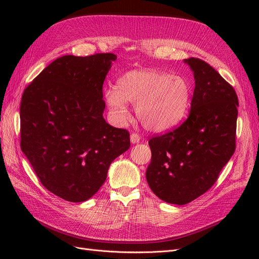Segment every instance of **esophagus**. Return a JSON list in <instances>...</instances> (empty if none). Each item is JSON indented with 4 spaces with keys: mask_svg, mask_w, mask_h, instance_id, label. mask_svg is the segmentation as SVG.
<instances>
[{
    "mask_svg": "<svg viewBox=\"0 0 259 259\" xmlns=\"http://www.w3.org/2000/svg\"><path fill=\"white\" fill-rule=\"evenodd\" d=\"M139 140H140V136L137 134V133H132V134H131L132 144H137Z\"/></svg>",
    "mask_w": 259,
    "mask_h": 259,
    "instance_id": "esophagus-1",
    "label": "esophagus"
}]
</instances>
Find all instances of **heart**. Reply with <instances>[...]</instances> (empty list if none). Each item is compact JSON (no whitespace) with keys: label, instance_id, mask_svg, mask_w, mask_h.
Segmentation results:
<instances>
[{"label":"heart","instance_id":"obj_1","mask_svg":"<svg viewBox=\"0 0 259 259\" xmlns=\"http://www.w3.org/2000/svg\"><path fill=\"white\" fill-rule=\"evenodd\" d=\"M190 96V85L185 77L156 70H133L117 80L116 89L105 92L107 104L117 119H126V103H131L135 105L138 121L151 132L178 124L187 112Z\"/></svg>","mask_w":259,"mask_h":259}]
</instances>
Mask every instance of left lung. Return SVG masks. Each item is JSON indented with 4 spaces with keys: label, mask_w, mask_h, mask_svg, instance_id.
<instances>
[{
    "label": "left lung",
    "mask_w": 259,
    "mask_h": 259,
    "mask_svg": "<svg viewBox=\"0 0 259 259\" xmlns=\"http://www.w3.org/2000/svg\"><path fill=\"white\" fill-rule=\"evenodd\" d=\"M195 88L187 120L149 139L151 162L146 171L156 197L184 205L205 193L236 150L237 93L207 62L185 60Z\"/></svg>",
    "instance_id": "left-lung-1"
}]
</instances>
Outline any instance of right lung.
<instances>
[{"label": "right lung", "instance_id": "1", "mask_svg": "<svg viewBox=\"0 0 259 259\" xmlns=\"http://www.w3.org/2000/svg\"><path fill=\"white\" fill-rule=\"evenodd\" d=\"M116 56L100 53L54 60L23 91L20 147L41 184L69 202L92 198L130 133L106 123L103 85Z\"/></svg>", "mask_w": 259, "mask_h": 259}]
</instances>
